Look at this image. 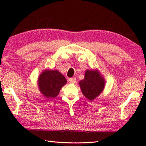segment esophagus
<instances>
[{
	"label": "esophagus",
	"mask_w": 146,
	"mask_h": 146,
	"mask_svg": "<svg viewBox=\"0 0 146 146\" xmlns=\"http://www.w3.org/2000/svg\"><path fill=\"white\" fill-rule=\"evenodd\" d=\"M69 82L71 84H75L76 82V78H70L69 79Z\"/></svg>",
	"instance_id": "obj_1"
}]
</instances>
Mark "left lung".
Segmentation results:
<instances>
[{
	"label": "left lung",
	"mask_w": 146,
	"mask_h": 146,
	"mask_svg": "<svg viewBox=\"0 0 146 146\" xmlns=\"http://www.w3.org/2000/svg\"><path fill=\"white\" fill-rule=\"evenodd\" d=\"M83 95L93 100L102 92L105 86V79L98 70H86L84 78L79 82Z\"/></svg>",
	"instance_id": "obj_1"
}]
</instances>
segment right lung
<instances>
[{
  "label": "right lung",
  "mask_w": 146,
  "mask_h": 146,
  "mask_svg": "<svg viewBox=\"0 0 146 146\" xmlns=\"http://www.w3.org/2000/svg\"><path fill=\"white\" fill-rule=\"evenodd\" d=\"M66 83V78L57 70H44L38 80L39 90L47 98L56 97Z\"/></svg>",
  "instance_id": "obj_1"
}]
</instances>
